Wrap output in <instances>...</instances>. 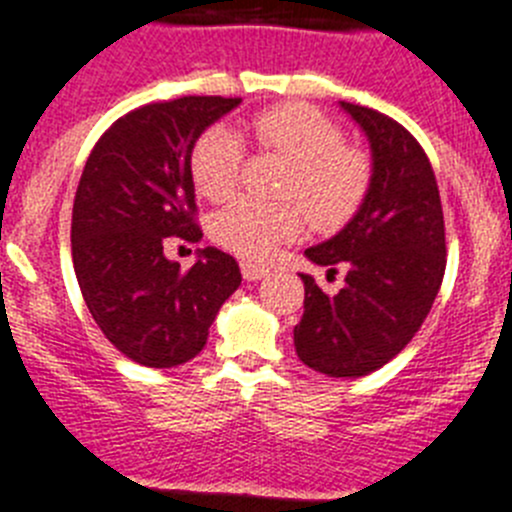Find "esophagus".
<instances>
[{
  "label": "esophagus",
  "mask_w": 512,
  "mask_h": 512,
  "mask_svg": "<svg viewBox=\"0 0 512 512\" xmlns=\"http://www.w3.org/2000/svg\"><path fill=\"white\" fill-rule=\"evenodd\" d=\"M265 273L267 270L262 265H255V262H242V278H245L247 283H255V280H260Z\"/></svg>",
  "instance_id": "34e87169"
}]
</instances>
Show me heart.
I'll use <instances>...</instances> for the list:
<instances>
[{
    "label": "heart",
    "mask_w": 512,
    "mask_h": 512,
    "mask_svg": "<svg viewBox=\"0 0 512 512\" xmlns=\"http://www.w3.org/2000/svg\"><path fill=\"white\" fill-rule=\"evenodd\" d=\"M252 135L262 153L290 163L283 196L307 206L313 227L336 232L347 227L362 209L370 191V160L357 147L344 145V132L334 119L308 104H280L257 114ZM242 163V137L224 124H216L193 142L188 168L193 186L204 199L227 201L239 186ZM302 207L234 201L214 214L211 239L237 257L260 262L303 232L306 212Z\"/></svg>",
    "instance_id": "1"
}]
</instances>
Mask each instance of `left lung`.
<instances>
[{
    "mask_svg": "<svg viewBox=\"0 0 512 512\" xmlns=\"http://www.w3.org/2000/svg\"><path fill=\"white\" fill-rule=\"evenodd\" d=\"M372 153L370 191L352 222L306 257L347 267L344 288L326 296L303 275V316L293 344L303 365L329 377H362L388 365L434 306L446 270L444 211L434 168L403 124L342 101Z\"/></svg>",
    "mask_w": 512,
    "mask_h": 512,
    "instance_id": "1",
    "label": "left lung"
}]
</instances>
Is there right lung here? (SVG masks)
Returning <instances> with one entry per match:
<instances>
[{
  "label": "right lung",
  "mask_w": 512,
  "mask_h": 512,
  "mask_svg": "<svg viewBox=\"0 0 512 512\" xmlns=\"http://www.w3.org/2000/svg\"><path fill=\"white\" fill-rule=\"evenodd\" d=\"M242 99L181 96L124 114L91 150L73 199L78 288L109 342L145 367H176L209 339L242 283L232 255L204 247L191 270L163 255L168 237L199 242L193 142Z\"/></svg>",
  "instance_id": "1"
}]
</instances>
